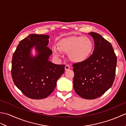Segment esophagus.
<instances>
[{"label":"esophagus","mask_w":126,"mask_h":126,"mask_svg":"<svg viewBox=\"0 0 126 126\" xmlns=\"http://www.w3.org/2000/svg\"><path fill=\"white\" fill-rule=\"evenodd\" d=\"M69 69H70V66H69L68 65H66L65 66V70L67 71L69 70Z\"/></svg>","instance_id":"1"}]
</instances>
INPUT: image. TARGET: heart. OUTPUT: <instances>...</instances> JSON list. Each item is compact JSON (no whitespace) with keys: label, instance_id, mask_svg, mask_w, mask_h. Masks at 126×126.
<instances>
[{"label":"heart","instance_id":"b5f03b06","mask_svg":"<svg viewBox=\"0 0 126 126\" xmlns=\"http://www.w3.org/2000/svg\"><path fill=\"white\" fill-rule=\"evenodd\" d=\"M94 47L93 41L88 37L71 36L60 40L58 42V47H52V51L57 57H61L62 51L68 53L72 62L81 63L90 57Z\"/></svg>","mask_w":126,"mask_h":126}]
</instances>
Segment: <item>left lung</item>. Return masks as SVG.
<instances>
[{"mask_svg":"<svg viewBox=\"0 0 126 126\" xmlns=\"http://www.w3.org/2000/svg\"><path fill=\"white\" fill-rule=\"evenodd\" d=\"M88 34L94 39L95 49L87 60L73 64L74 88L80 97L92 100L102 95L113 85L117 57L110 42L97 33Z\"/></svg>","mask_w":126,"mask_h":126,"instance_id":"obj_1","label":"left lung"}]
</instances>
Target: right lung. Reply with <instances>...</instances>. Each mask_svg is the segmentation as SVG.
<instances>
[{"instance_id":"right-lung-1","label":"right lung","mask_w":126,"mask_h":126,"mask_svg":"<svg viewBox=\"0 0 126 126\" xmlns=\"http://www.w3.org/2000/svg\"><path fill=\"white\" fill-rule=\"evenodd\" d=\"M49 36L31 34L22 40L13 55L12 79L24 95L32 99H42L51 94L57 80L64 72L65 65L49 60L52 51L47 47ZM34 48L37 54L31 51Z\"/></svg>"}]
</instances>
